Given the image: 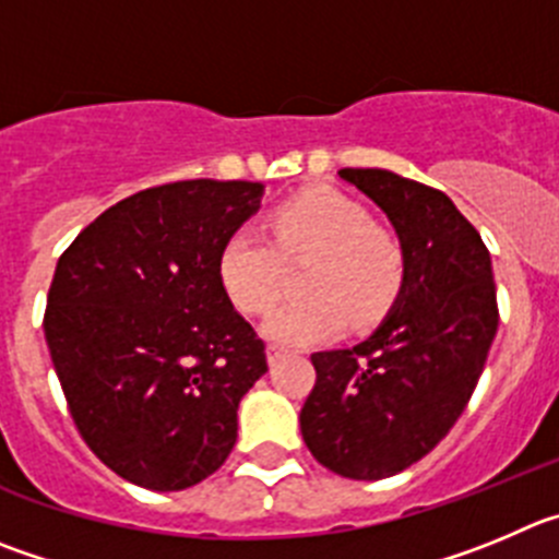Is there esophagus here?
Wrapping results in <instances>:
<instances>
[{
    "instance_id": "34e87169",
    "label": "esophagus",
    "mask_w": 559,
    "mask_h": 559,
    "mask_svg": "<svg viewBox=\"0 0 559 559\" xmlns=\"http://www.w3.org/2000/svg\"><path fill=\"white\" fill-rule=\"evenodd\" d=\"M284 356H286L284 347H278V344H270V347H267V364H270V367H275V364H278Z\"/></svg>"
}]
</instances>
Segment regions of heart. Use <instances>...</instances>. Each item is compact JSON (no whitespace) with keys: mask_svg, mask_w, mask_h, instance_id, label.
Returning <instances> with one entry per match:
<instances>
[{"mask_svg":"<svg viewBox=\"0 0 559 559\" xmlns=\"http://www.w3.org/2000/svg\"><path fill=\"white\" fill-rule=\"evenodd\" d=\"M270 234L237 228L217 255L223 292L242 314H264L278 300L284 264L314 262L300 289L309 297L278 306L262 333L284 347L328 342L350 322L356 331L378 325L403 295L405 250L356 198L333 187H311L270 215Z\"/></svg>","mask_w":559,"mask_h":559,"instance_id":"1","label":"heart"}]
</instances>
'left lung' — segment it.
Masks as SVG:
<instances>
[{"instance_id":"left-lung-1","label":"left lung","mask_w":559,"mask_h":559,"mask_svg":"<svg viewBox=\"0 0 559 559\" xmlns=\"http://www.w3.org/2000/svg\"><path fill=\"white\" fill-rule=\"evenodd\" d=\"M372 198L405 250V286L367 342L314 353L300 411L311 455L347 479L414 466L472 400L497 336L491 253L441 190L380 168H342Z\"/></svg>"}]
</instances>
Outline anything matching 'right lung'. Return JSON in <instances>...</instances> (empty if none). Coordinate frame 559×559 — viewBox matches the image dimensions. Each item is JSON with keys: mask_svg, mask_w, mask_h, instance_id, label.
Listing matches in <instances>:
<instances>
[{"mask_svg": "<svg viewBox=\"0 0 559 559\" xmlns=\"http://www.w3.org/2000/svg\"><path fill=\"white\" fill-rule=\"evenodd\" d=\"M259 181L151 187L98 215L57 262L44 333L68 411L118 477L185 491L226 463L264 342L217 278Z\"/></svg>", "mask_w": 559, "mask_h": 559, "instance_id": "1", "label": "right lung"}]
</instances>
